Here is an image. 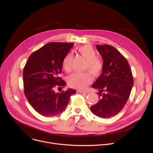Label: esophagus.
I'll return each mask as SVG.
<instances>
[{
	"instance_id": "34e87169",
	"label": "esophagus",
	"mask_w": 153,
	"mask_h": 153,
	"mask_svg": "<svg viewBox=\"0 0 153 153\" xmlns=\"http://www.w3.org/2000/svg\"><path fill=\"white\" fill-rule=\"evenodd\" d=\"M77 92H79V93H81V94H87V92L84 91H78Z\"/></svg>"
}]
</instances>
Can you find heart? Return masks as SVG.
I'll return each instance as SVG.
<instances>
[{
    "mask_svg": "<svg viewBox=\"0 0 153 153\" xmlns=\"http://www.w3.org/2000/svg\"><path fill=\"white\" fill-rule=\"evenodd\" d=\"M77 51L87 60L85 68L89 70L95 76L99 75L103 69L102 61L95 57L96 52L93 47L89 45H85L77 48ZM72 55L68 54L62 60V68L66 72L71 70ZM92 77L89 72H74L68 77V83L71 87L84 89L89 84Z\"/></svg>",
    "mask_w": 153,
    "mask_h": 153,
    "instance_id": "b5f03b06",
    "label": "heart"
}]
</instances>
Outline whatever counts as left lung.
<instances>
[{
	"label": "left lung",
	"instance_id": "1",
	"mask_svg": "<svg viewBox=\"0 0 153 153\" xmlns=\"http://www.w3.org/2000/svg\"><path fill=\"white\" fill-rule=\"evenodd\" d=\"M103 59L100 76L92 87L98 89L99 101L91 107L92 113L107 118L116 115L124 107L131 91L133 78L129 63L114 46L97 45Z\"/></svg>",
	"mask_w": 153,
	"mask_h": 153
}]
</instances>
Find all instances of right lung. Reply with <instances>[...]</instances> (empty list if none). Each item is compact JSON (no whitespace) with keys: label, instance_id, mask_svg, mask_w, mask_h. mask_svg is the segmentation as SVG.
I'll return each instance as SVG.
<instances>
[{"label":"right lung","instance_id":"obj_1","mask_svg":"<svg viewBox=\"0 0 153 153\" xmlns=\"http://www.w3.org/2000/svg\"><path fill=\"white\" fill-rule=\"evenodd\" d=\"M74 44L51 42L32 53L23 68V86L26 97L33 108L45 117L61 114L67 107L71 95L76 91L68 89L56 92L65 86L59 77L64 58Z\"/></svg>","mask_w":153,"mask_h":153}]
</instances>
